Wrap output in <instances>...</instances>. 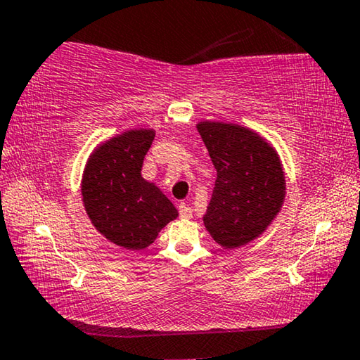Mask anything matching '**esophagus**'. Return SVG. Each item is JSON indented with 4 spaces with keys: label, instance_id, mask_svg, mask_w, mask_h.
Segmentation results:
<instances>
[{
    "label": "esophagus",
    "instance_id": "34e87169",
    "mask_svg": "<svg viewBox=\"0 0 360 360\" xmlns=\"http://www.w3.org/2000/svg\"><path fill=\"white\" fill-rule=\"evenodd\" d=\"M179 215L181 219H192V209L187 204H184V202L179 204Z\"/></svg>",
    "mask_w": 360,
    "mask_h": 360
}]
</instances>
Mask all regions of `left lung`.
I'll list each match as a JSON object with an SVG mask.
<instances>
[{
    "label": "left lung",
    "instance_id": "8db88e82",
    "mask_svg": "<svg viewBox=\"0 0 360 360\" xmlns=\"http://www.w3.org/2000/svg\"><path fill=\"white\" fill-rule=\"evenodd\" d=\"M197 130L217 169L205 229L226 250L248 245L266 231L285 199L279 155L259 134L238 124L204 120Z\"/></svg>",
    "mask_w": 360,
    "mask_h": 360
}]
</instances>
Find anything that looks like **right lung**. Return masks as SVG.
<instances>
[{
    "mask_svg": "<svg viewBox=\"0 0 360 360\" xmlns=\"http://www.w3.org/2000/svg\"><path fill=\"white\" fill-rule=\"evenodd\" d=\"M153 129L115 135L91 153L81 179V195L91 224L114 245L130 251L148 248L178 210L153 182L141 178Z\"/></svg>",
    "mask_w": 360,
    "mask_h": 360,
    "instance_id": "obj_1",
    "label": "right lung"
}]
</instances>
